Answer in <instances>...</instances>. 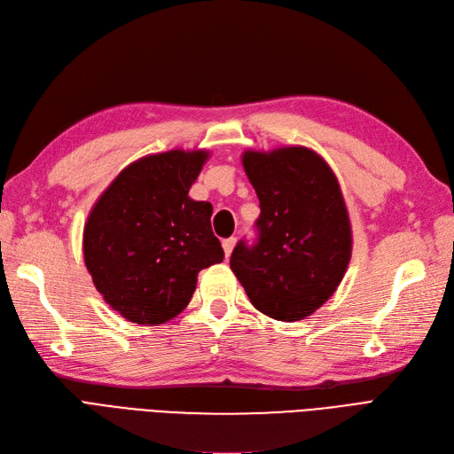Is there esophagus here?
Wrapping results in <instances>:
<instances>
[{
    "instance_id": "esophagus-1",
    "label": "esophagus",
    "mask_w": 454,
    "mask_h": 454,
    "mask_svg": "<svg viewBox=\"0 0 454 454\" xmlns=\"http://www.w3.org/2000/svg\"><path fill=\"white\" fill-rule=\"evenodd\" d=\"M234 244H237V239H225V240L222 242V246H223V253H225V259H229V257H231V253H232Z\"/></svg>"
}]
</instances>
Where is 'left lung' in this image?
Masks as SVG:
<instances>
[{"instance_id": "1", "label": "left lung", "mask_w": 454, "mask_h": 454, "mask_svg": "<svg viewBox=\"0 0 454 454\" xmlns=\"http://www.w3.org/2000/svg\"><path fill=\"white\" fill-rule=\"evenodd\" d=\"M242 166L255 188L257 242L240 240L231 270L249 301L281 322L313 315L344 278L352 227L339 180L307 147L246 151Z\"/></svg>"}]
</instances>
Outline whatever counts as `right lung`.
<instances>
[{
  "label": "right lung",
  "mask_w": 454,
  "mask_h": 454,
  "mask_svg": "<svg viewBox=\"0 0 454 454\" xmlns=\"http://www.w3.org/2000/svg\"><path fill=\"white\" fill-rule=\"evenodd\" d=\"M207 151H168L124 168L83 229V259L106 303L134 324H164L190 303L203 268L223 261L212 205L188 195Z\"/></svg>",
  "instance_id": "1"
}]
</instances>
